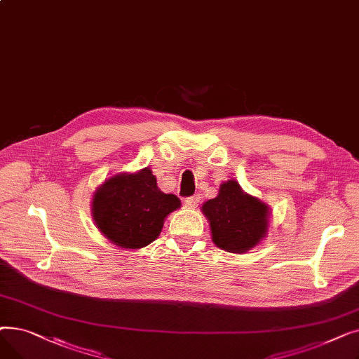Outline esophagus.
<instances>
[{
  "mask_svg": "<svg viewBox=\"0 0 359 359\" xmlns=\"http://www.w3.org/2000/svg\"><path fill=\"white\" fill-rule=\"evenodd\" d=\"M198 203H199V195L189 196V198L184 199V205L187 206V208H192L194 210V208H196Z\"/></svg>",
  "mask_w": 359,
  "mask_h": 359,
  "instance_id": "obj_1",
  "label": "esophagus"
}]
</instances>
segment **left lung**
Segmentation results:
<instances>
[{
    "mask_svg": "<svg viewBox=\"0 0 359 359\" xmlns=\"http://www.w3.org/2000/svg\"><path fill=\"white\" fill-rule=\"evenodd\" d=\"M202 214L210 222L211 238L229 253H246L266 237L271 206L241 189L236 180L219 184L218 195L202 203Z\"/></svg>",
    "mask_w": 359,
    "mask_h": 359,
    "instance_id": "8db88e82",
    "label": "left lung"
}]
</instances>
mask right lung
<instances>
[{
	"label": "right lung",
	"mask_w": 359,
	"mask_h": 359,
	"mask_svg": "<svg viewBox=\"0 0 359 359\" xmlns=\"http://www.w3.org/2000/svg\"><path fill=\"white\" fill-rule=\"evenodd\" d=\"M182 206L158 189L149 167L106 179L93 194L91 217L99 231L121 249H142L161 233L165 218Z\"/></svg>",
	"instance_id": "add662e5"
}]
</instances>
